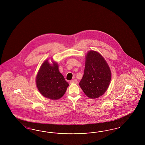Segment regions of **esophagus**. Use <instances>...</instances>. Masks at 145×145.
<instances>
[{"instance_id": "1", "label": "esophagus", "mask_w": 145, "mask_h": 145, "mask_svg": "<svg viewBox=\"0 0 145 145\" xmlns=\"http://www.w3.org/2000/svg\"><path fill=\"white\" fill-rule=\"evenodd\" d=\"M77 83H78V81L76 79L72 80L70 81V84H77Z\"/></svg>"}]
</instances>
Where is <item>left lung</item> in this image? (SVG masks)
Segmentation results:
<instances>
[{"label": "left lung", "instance_id": "8db88e82", "mask_svg": "<svg viewBox=\"0 0 145 145\" xmlns=\"http://www.w3.org/2000/svg\"><path fill=\"white\" fill-rule=\"evenodd\" d=\"M111 79L110 67L101 55L95 51L87 53L84 76L79 85L89 98L95 99L103 95Z\"/></svg>", "mask_w": 145, "mask_h": 145}]
</instances>
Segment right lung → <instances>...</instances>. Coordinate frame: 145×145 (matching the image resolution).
Returning a JSON list of instances; mask_svg holds the SVG:
<instances>
[{"instance_id": "obj_1", "label": "right lung", "mask_w": 145, "mask_h": 145, "mask_svg": "<svg viewBox=\"0 0 145 145\" xmlns=\"http://www.w3.org/2000/svg\"><path fill=\"white\" fill-rule=\"evenodd\" d=\"M38 89L44 97L52 100L58 99L66 92L69 84L58 70L57 63L44 62L36 78Z\"/></svg>"}]
</instances>
